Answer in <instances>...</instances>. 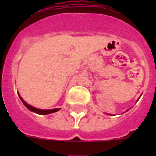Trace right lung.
<instances>
[{
  "instance_id": "1",
  "label": "right lung",
  "mask_w": 156,
  "mask_h": 156,
  "mask_svg": "<svg viewBox=\"0 0 156 156\" xmlns=\"http://www.w3.org/2000/svg\"><path fill=\"white\" fill-rule=\"evenodd\" d=\"M18 96H19V98H20V100H22V102L23 103V104L25 105L27 108L30 111L33 112H35V113L37 114H40V115H47V114H50V113H53V112H56L59 111L60 110V108H54V109H39V108H35V107L31 106V105H30V104H28L27 103L25 102L24 101V100H23V98L21 97V95H19L18 93Z\"/></svg>"
}]
</instances>
